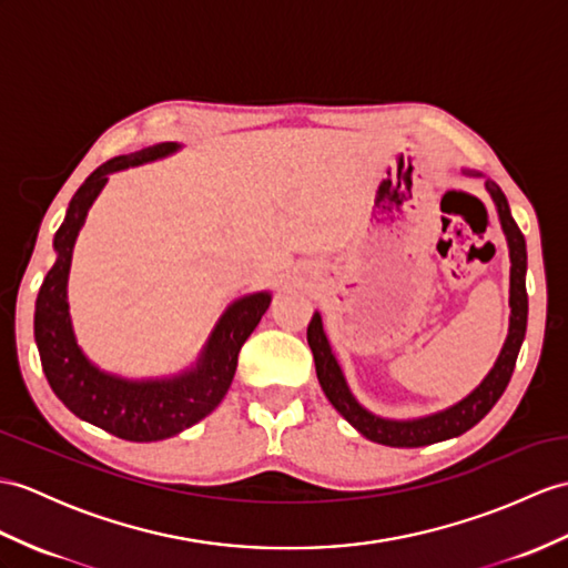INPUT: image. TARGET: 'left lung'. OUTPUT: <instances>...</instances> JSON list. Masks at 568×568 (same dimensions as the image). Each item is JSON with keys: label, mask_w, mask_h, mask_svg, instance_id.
<instances>
[{"label": "left lung", "mask_w": 568, "mask_h": 568, "mask_svg": "<svg viewBox=\"0 0 568 568\" xmlns=\"http://www.w3.org/2000/svg\"><path fill=\"white\" fill-rule=\"evenodd\" d=\"M487 190L496 204V212H499L501 226L510 247V327H508V337L501 349V356L496 358L491 373L481 381V385L473 395H467L463 399V403L440 414H434V417L417 419V422H388V419L373 417L371 412H366L356 403L347 388V383H344L335 356L329 352L321 315L315 313L308 325V344L315 358V373L327 399L335 405V409L342 414V417L356 428V432H362L366 438L376 440V444L393 446V448H419V446L436 444V440L460 436L469 432L477 422L487 417L489 409L499 403V397L504 395L510 376H514L516 358L525 337V327H528V292H525L528 253H525V239L514 216H510L508 200L501 192V187L491 183V180H487Z\"/></svg>", "instance_id": "1"}]
</instances>
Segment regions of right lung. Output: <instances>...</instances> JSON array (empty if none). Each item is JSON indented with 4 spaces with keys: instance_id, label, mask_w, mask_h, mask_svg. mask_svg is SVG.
Returning a JSON list of instances; mask_svg holds the SVG:
<instances>
[{
    "instance_id": "obj_1",
    "label": "right lung",
    "mask_w": 568,
    "mask_h": 568,
    "mask_svg": "<svg viewBox=\"0 0 568 568\" xmlns=\"http://www.w3.org/2000/svg\"><path fill=\"white\" fill-rule=\"evenodd\" d=\"M175 142H161L118 156L95 169L69 202L62 226L54 233L58 260L45 274L36 301V342L45 378L69 412L93 426L105 428L124 440L149 444L185 432L210 414L231 388L236 376L239 352L270 308V294L245 296L226 311L206 344L197 368L171 381L132 383L101 373L77 347L67 311V274L72 265V247L79 229L84 226L89 206L108 183V175L128 165H140L169 156Z\"/></svg>"
}]
</instances>
